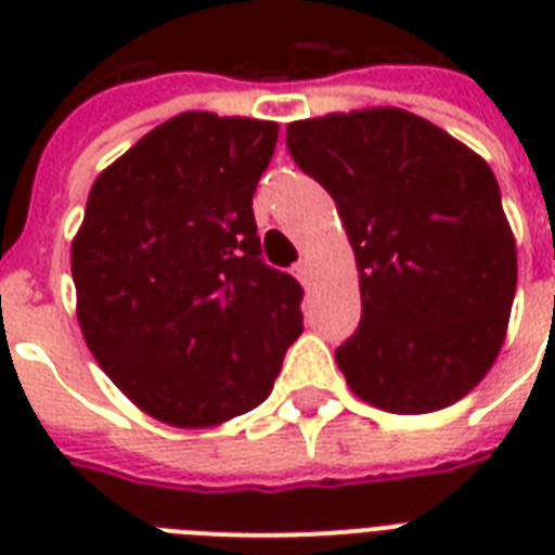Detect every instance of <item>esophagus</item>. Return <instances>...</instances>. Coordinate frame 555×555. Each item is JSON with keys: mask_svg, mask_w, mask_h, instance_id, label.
Wrapping results in <instances>:
<instances>
[{"mask_svg": "<svg viewBox=\"0 0 555 555\" xmlns=\"http://www.w3.org/2000/svg\"><path fill=\"white\" fill-rule=\"evenodd\" d=\"M294 276L299 279V282H302V285H308V276H311V264H308V261H296L294 264Z\"/></svg>", "mask_w": 555, "mask_h": 555, "instance_id": "esophagus-1", "label": "esophagus"}]
</instances>
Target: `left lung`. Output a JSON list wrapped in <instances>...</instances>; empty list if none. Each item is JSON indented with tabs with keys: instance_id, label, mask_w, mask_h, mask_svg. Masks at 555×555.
Instances as JSON below:
<instances>
[{
	"instance_id": "8db88e82",
	"label": "left lung",
	"mask_w": 555,
	"mask_h": 555,
	"mask_svg": "<svg viewBox=\"0 0 555 555\" xmlns=\"http://www.w3.org/2000/svg\"><path fill=\"white\" fill-rule=\"evenodd\" d=\"M287 150L331 192L360 270L348 388L395 414L457 403L495 363L518 282L490 164L397 106L294 120Z\"/></svg>"
}]
</instances>
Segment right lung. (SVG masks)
<instances>
[{"label":"right lung","mask_w":555,"mask_h":555,"mask_svg":"<svg viewBox=\"0 0 555 555\" xmlns=\"http://www.w3.org/2000/svg\"><path fill=\"white\" fill-rule=\"evenodd\" d=\"M279 124L181 112L91 184L72 242L77 322L143 414L209 429L268 400L302 287L261 261L253 192Z\"/></svg>","instance_id":"1"}]
</instances>
